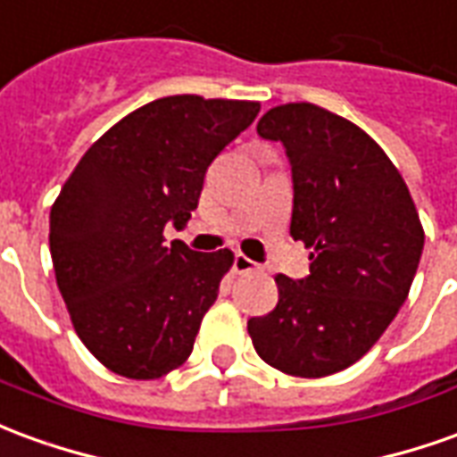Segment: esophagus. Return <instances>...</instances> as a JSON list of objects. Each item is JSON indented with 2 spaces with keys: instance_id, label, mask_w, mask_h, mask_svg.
Wrapping results in <instances>:
<instances>
[{
  "instance_id": "1",
  "label": "esophagus",
  "mask_w": 457,
  "mask_h": 457,
  "mask_svg": "<svg viewBox=\"0 0 457 457\" xmlns=\"http://www.w3.org/2000/svg\"><path fill=\"white\" fill-rule=\"evenodd\" d=\"M232 270L237 274L245 272H254L257 270V262H252L247 254H242V252H235V260H232Z\"/></svg>"
}]
</instances>
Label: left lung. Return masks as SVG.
<instances>
[{"mask_svg":"<svg viewBox=\"0 0 457 457\" xmlns=\"http://www.w3.org/2000/svg\"><path fill=\"white\" fill-rule=\"evenodd\" d=\"M292 165V237L309 274H277L279 302L247 321L254 351L274 369L319 378L344 371L381 339L416 277L423 228L406 183L381 145L314 104L270 108L257 123Z\"/></svg>","mask_w":457,"mask_h":457,"instance_id":"left-lung-1","label":"left lung"}]
</instances>
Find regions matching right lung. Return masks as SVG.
<instances>
[{
    "label": "right lung",
    "mask_w": 457,
    "mask_h": 457,
    "mask_svg": "<svg viewBox=\"0 0 457 457\" xmlns=\"http://www.w3.org/2000/svg\"><path fill=\"white\" fill-rule=\"evenodd\" d=\"M260 113L257 101L165 96L108 129L51 207L49 247L71 324L126 378H161L190 356L232 252L165 245L197 207L210 162Z\"/></svg>",
    "instance_id": "obj_1"
}]
</instances>
